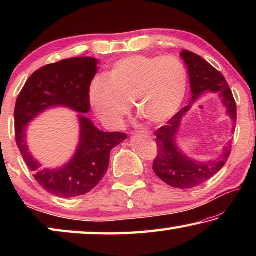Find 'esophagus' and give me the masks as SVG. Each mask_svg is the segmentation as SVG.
Wrapping results in <instances>:
<instances>
[{
  "instance_id": "obj_1",
  "label": "esophagus",
  "mask_w": 256,
  "mask_h": 256,
  "mask_svg": "<svg viewBox=\"0 0 256 256\" xmlns=\"http://www.w3.org/2000/svg\"><path fill=\"white\" fill-rule=\"evenodd\" d=\"M146 133H148V132H146Z\"/></svg>"
}]
</instances>
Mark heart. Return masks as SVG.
Returning a JSON list of instances; mask_svg holds the SVG:
<instances>
[{
    "label": "heart",
    "instance_id": "b5f03b06",
    "mask_svg": "<svg viewBox=\"0 0 256 256\" xmlns=\"http://www.w3.org/2000/svg\"><path fill=\"white\" fill-rule=\"evenodd\" d=\"M188 76L172 56L133 55L112 64L106 76H97L88 90L89 105L107 126L116 128L128 114V104L151 124H162L183 104Z\"/></svg>",
    "mask_w": 256,
    "mask_h": 256
}]
</instances>
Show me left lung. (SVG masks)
I'll use <instances>...</instances> for the list:
<instances>
[{
    "instance_id": "8db88e82",
    "label": "left lung",
    "mask_w": 256,
    "mask_h": 256,
    "mask_svg": "<svg viewBox=\"0 0 256 256\" xmlns=\"http://www.w3.org/2000/svg\"><path fill=\"white\" fill-rule=\"evenodd\" d=\"M180 58L188 66L190 74L192 98L188 106L180 110L167 125L156 132L158 154L154 162V172L164 183L177 188H192L201 185L216 175L228 160L232 152V141L222 148V152L214 160L198 162L188 157L180 150L177 144L182 120L202 94L206 92L218 94L226 115L232 123V131L236 124V102L232 90L219 71L203 60L201 56L188 50H183Z\"/></svg>"
}]
</instances>
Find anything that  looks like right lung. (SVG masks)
Here are the masks:
<instances>
[{
	"mask_svg": "<svg viewBox=\"0 0 256 256\" xmlns=\"http://www.w3.org/2000/svg\"><path fill=\"white\" fill-rule=\"evenodd\" d=\"M98 62L94 58H73L45 66L32 73L16 99V146L34 180L56 196L68 198L90 192L105 176L110 151L126 138L124 133L100 131L84 115L90 110L88 90ZM56 106L80 112V142L66 164L42 170L28 150L26 130L37 116Z\"/></svg>",
	"mask_w": 256,
	"mask_h": 256,
	"instance_id": "obj_1",
	"label": "right lung"
}]
</instances>
